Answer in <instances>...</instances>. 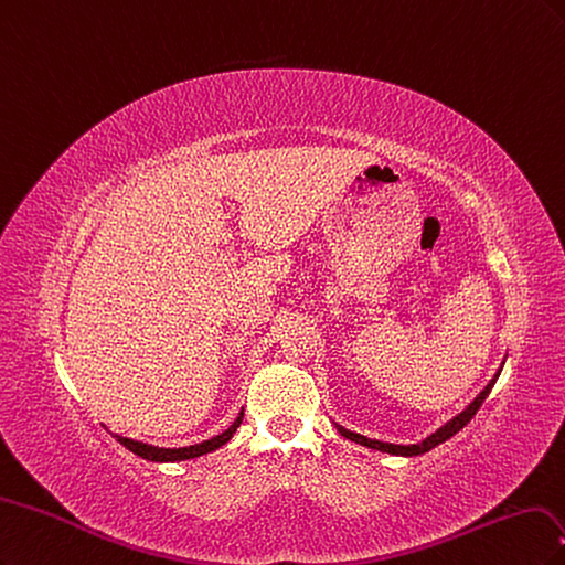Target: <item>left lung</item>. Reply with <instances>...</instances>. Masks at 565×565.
I'll use <instances>...</instances> for the list:
<instances>
[{
	"label": "left lung",
	"instance_id": "obj_1",
	"mask_svg": "<svg viewBox=\"0 0 565 565\" xmlns=\"http://www.w3.org/2000/svg\"><path fill=\"white\" fill-rule=\"evenodd\" d=\"M495 380H498V375L488 382L486 385V390L475 398V402H471L460 415H455L450 423H446L441 429H436L431 436H427V439L423 441V444H413V446H398V444H385V441H375V439H366V436H361V434H354V431H350V429H344V427H338L340 429V434L344 436V439H350V441H356V444H361V446H369V448H375V450H382V452H392V455H423V452H427V450H431L434 446H439V444H444L446 439H450L452 434H458L471 417L477 415V411L481 408V404L486 402V396L490 394V390H493V385H495Z\"/></svg>",
	"mask_w": 565,
	"mask_h": 565
}]
</instances>
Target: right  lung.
Returning a JSON list of instances; mask_svg holds the SVG:
<instances>
[{"label": "right lung", "instance_id": "right-lung-1", "mask_svg": "<svg viewBox=\"0 0 565 565\" xmlns=\"http://www.w3.org/2000/svg\"><path fill=\"white\" fill-rule=\"evenodd\" d=\"M242 420H244V411L239 413V417H236V420H234L223 434L213 436V439H209V441H204V444H194V446H185V448H157V446H150V444L126 439V436H119V434H115V439H117L121 446L129 448L131 452L140 455V458H145V460H152V462H178V460L199 458V455H204V452H211V450H215V448L225 446V444L232 439V434L236 431V427L242 425Z\"/></svg>", "mask_w": 565, "mask_h": 565}]
</instances>
